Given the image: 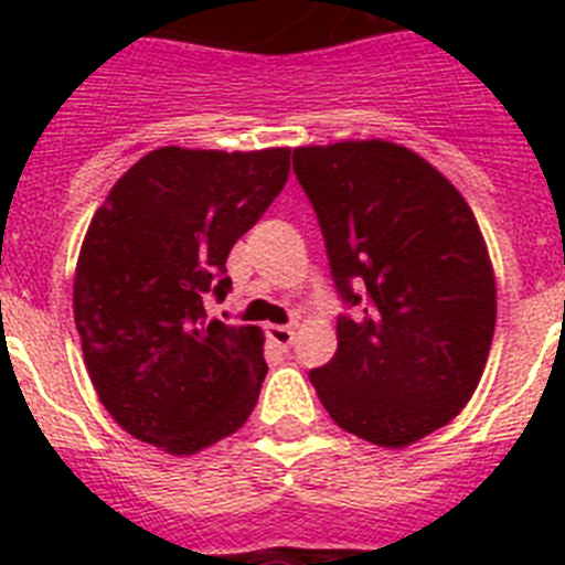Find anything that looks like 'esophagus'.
<instances>
[{"label": "esophagus", "instance_id": "obj_1", "mask_svg": "<svg viewBox=\"0 0 565 565\" xmlns=\"http://www.w3.org/2000/svg\"><path fill=\"white\" fill-rule=\"evenodd\" d=\"M266 333H268V339L277 344V348H288V344L294 342V328H288V326H268Z\"/></svg>", "mask_w": 565, "mask_h": 565}]
</instances>
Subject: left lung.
Here are the masks:
<instances>
[{"mask_svg":"<svg viewBox=\"0 0 565 565\" xmlns=\"http://www.w3.org/2000/svg\"><path fill=\"white\" fill-rule=\"evenodd\" d=\"M294 172L322 226L331 274L356 317L311 371L328 416L402 450L472 398L495 333V271L476 214L430 161L402 143L294 149Z\"/></svg>","mask_w":565,"mask_h":565,"instance_id":"obj_1","label":"left lung"}]
</instances>
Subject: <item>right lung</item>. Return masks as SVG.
<instances>
[{"instance_id":"right-lung-1","label":"right lung","mask_w":565,"mask_h":565,"mask_svg":"<svg viewBox=\"0 0 565 565\" xmlns=\"http://www.w3.org/2000/svg\"><path fill=\"white\" fill-rule=\"evenodd\" d=\"M291 149L161 147L96 209L73 277L87 373L109 416L169 456L237 433L266 379L263 331L206 319L226 257L282 192Z\"/></svg>"}]
</instances>
